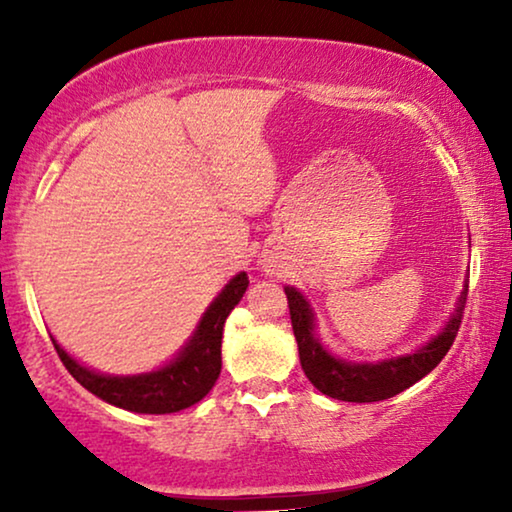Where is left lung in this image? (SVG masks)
<instances>
[{"mask_svg":"<svg viewBox=\"0 0 512 512\" xmlns=\"http://www.w3.org/2000/svg\"><path fill=\"white\" fill-rule=\"evenodd\" d=\"M289 300V314L293 335L298 342L300 366H303L307 380L317 387L321 394L338 398L347 403H375L401 394L403 389L429 375L445 354L450 352L454 338L464 319V307L468 298V282L457 300V310L431 342H426L415 354L394 356V359L380 363H352L340 361L331 356L314 335V314L307 300L293 286L284 289Z\"/></svg>","mask_w":512,"mask_h":512,"instance_id":"1","label":"left lung"}]
</instances>
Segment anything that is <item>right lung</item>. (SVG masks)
<instances>
[{
	"label": "right lung",
	"instance_id": "add662e5",
	"mask_svg": "<svg viewBox=\"0 0 512 512\" xmlns=\"http://www.w3.org/2000/svg\"><path fill=\"white\" fill-rule=\"evenodd\" d=\"M247 286V272H240V275L230 279L226 289L209 305L205 317L200 319L198 328H195L191 340L186 342V347L177 354V359L153 370V373L128 377L100 375L76 363L58 342L53 338L51 340L69 375L102 401L130 412H142V415L179 412L202 401L219 380L223 324H226L228 314L235 310V305L242 300Z\"/></svg>",
	"mask_w": 512,
	"mask_h": 512
}]
</instances>
